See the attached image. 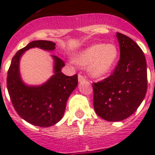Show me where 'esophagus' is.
Returning a JSON list of instances; mask_svg holds the SVG:
<instances>
[{
  "instance_id": "1",
  "label": "esophagus",
  "mask_w": 155,
  "mask_h": 155,
  "mask_svg": "<svg viewBox=\"0 0 155 155\" xmlns=\"http://www.w3.org/2000/svg\"><path fill=\"white\" fill-rule=\"evenodd\" d=\"M78 80H79V82L80 83H84L85 82V81H87V79H86V77H84V75L79 74V75H78Z\"/></svg>"
}]
</instances>
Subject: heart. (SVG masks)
Returning <instances> with one entry per match:
<instances>
[{
    "label": "heart",
    "mask_w": 155,
    "mask_h": 155,
    "mask_svg": "<svg viewBox=\"0 0 155 155\" xmlns=\"http://www.w3.org/2000/svg\"><path fill=\"white\" fill-rule=\"evenodd\" d=\"M119 51L113 43H98L87 47L76 54L75 63L87 67L92 76L102 78L110 72L117 60Z\"/></svg>",
    "instance_id": "1"
}]
</instances>
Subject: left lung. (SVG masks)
<instances>
[{
	"mask_svg": "<svg viewBox=\"0 0 155 155\" xmlns=\"http://www.w3.org/2000/svg\"><path fill=\"white\" fill-rule=\"evenodd\" d=\"M120 59L108 77L94 83L93 105L104 120L120 121L131 116L147 90V61L140 47L130 38L117 33Z\"/></svg>",
	"mask_w": 155,
	"mask_h": 155,
	"instance_id": "obj_1",
	"label": "left lung"
}]
</instances>
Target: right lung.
<instances>
[{
  "instance_id": "right-lung-1",
  "label": "right lung",
  "mask_w": 155,
  "mask_h": 155,
  "mask_svg": "<svg viewBox=\"0 0 155 155\" xmlns=\"http://www.w3.org/2000/svg\"><path fill=\"white\" fill-rule=\"evenodd\" d=\"M51 51L55 43L46 40L33 41L19 50L11 61L7 76V88L14 109L21 117L30 124L49 127L62 119L68 97L78 84V75L68 76L61 69L65 63L57 56L51 55L54 74L47 82L39 86L25 84L21 78L19 62L24 52L30 48Z\"/></svg>"
}]
</instances>
